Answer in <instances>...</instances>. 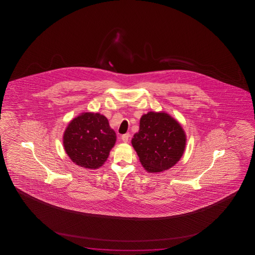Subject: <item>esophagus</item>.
<instances>
[{
    "instance_id": "34e87169",
    "label": "esophagus",
    "mask_w": 255,
    "mask_h": 255,
    "mask_svg": "<svg viewBox=\"0 0 255 255\" xmlns=\"http://www.w3.org/2000/svg\"><path fill=\"white\" fill-rule=\"evenodd\" d=\"M129 133H126V134H124L122 136V140L124 143H127L128 141H129Z\"/></svg>"
}]
</instances>
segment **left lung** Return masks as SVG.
<instances>
[{
    "label": "left lung",
    "mask_w": 255,
    "mask_h": 255,
    "mask_svg": "<svg viewBox=\"0 0 255 255\" xmlns=\"http://www.w3.org/2000/svg\"><path fill=\"white\" fill-rule=\"evenodd\" d=\"M186 136L181 126L164 112H148L140 119L131 143L144 169L160 172L172 167L184 153Z\"/></svg>",
    "instance_id": "8db88e82"
}]
</instances>
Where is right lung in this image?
<instances>
[{"label":"right lung","mask_w":255,"mask_h":255,"mask_svg":"<svg viewBox=\"0 0 255 255\" xmlns=\"http://www.w3.org/2000/svg\"><path fill=\"white\" fill-rule=\"evenodd\" d=\"M116 138L115 131L105 116L84 112L68 125L63 134V146L75 164L98 169L108 158Z\"/></svg>","instance_id":"1"}]
</instances>
